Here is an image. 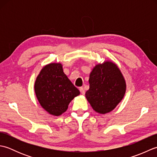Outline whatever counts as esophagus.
Returning a JSON list of instances; mask_svg holds the SVG:
<instances>
[{
  "label": "esophagus",
  "mask_w": 157,
  "mask_h": 157,
  "mask_svg": "<svg viewBox=\"0 0 157 157\" xmlns=\"http://www.w3.org/2000/svg\"><path fill=\"white\" fill-rule=\"evenodd\" d=\"M79 90H80V92H81V93H82V94H85V90H84V88L80 87V88H79Z\"/></svg>",
  "instance_id": "34e87169"
}]
</instances>
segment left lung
I'll return each mask as SVG.
<instances>
[{
    "mask_svg": "<svg viewBox=\"0 0 157 157\" xmlns=\"http://www.w3.org/2000/svg\"><path fill=\"white\" fill-rule=\"evenodd\" d=\"M89 83L86 97L92 109L101 114L113 111L125 95V79L112 62L96 65L90 74Z\"/></svg>",
    "mask_w": 157,
    "mask_h": 157,
    "instance_id": "obj_1",
    "label": "left lung"
}]
</instances>
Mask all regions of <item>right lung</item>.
<instances>
[{
  "instance_id": "obj_1",
  "label": "right lung",
  "mask_w": 157,
  "mask_h": 157,
  "mask_svg": "<svg viewBox=\"0 0 157 157\" xmlns=\"http://www.w3.org/2000/svg\"><path fill=\"white\" fill-rule=\"evenodd\" d=\"M34 90L40 104L55 116L66 111L69 102L79 94V90L68 79L61 63H51L41 70Z\"/></svg>"
}]
</instances>
